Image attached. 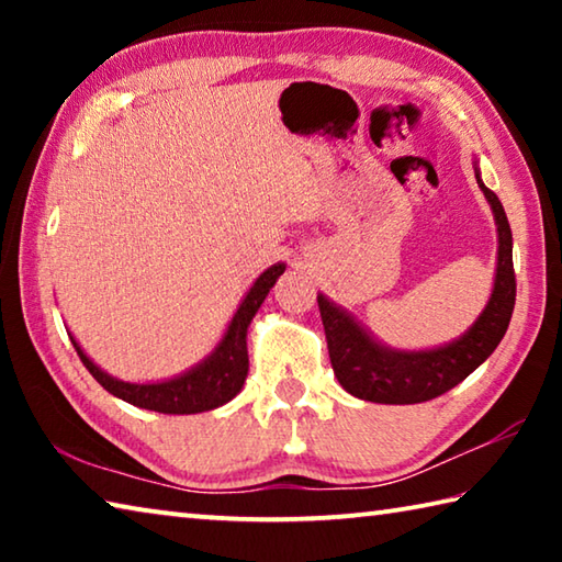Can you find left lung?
<instances>
[{
    "label": "left lung",
    "instance_id": "1",
    "mask_svg": "<svg viewBox=\"0 0 562 562\" xmlns=\"http://www.w3.org/2000/svg\"><path fill=\"white\" fill-rule=\"evenodd\" d=\"M498 233L496 278L486 307L461 337L431 349H394L379 341L349 310L339 307L327 294H317L325 325L331 369L351 396L374 404H422L441 396L486 361L501 345L516 304V272H513V235L498 195L481 180Z\"/></svg>",
    "mask_w": 562,
    "mask_h": 562
}]
</instances>
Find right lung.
Instances as JSON below:
<instances>
[{"label":"right lung","instance_id":"right-lung-1","mask_svg":"<svg viewBox=\"0 0 562 562\" xmlns=\"http://www.w3.org/2000/svg\"><path fill=\"white\" fill-rule=\"evenodd\" d=\"M284 272V262H274L265 270L258 280L252 282V288L247 290L243 302L237 304L233 319L227 322V329L223 339L217 341L215 349L205 359L198 361L195 367L186 369L164 382H123V379L111 376L103 372L99 364H93V359L81 349L79 341L71 335V345L76 355L81 357L83 367L89 369L91 376L106 389L109 394L123 398L138 408H148V412L158 414H201L211 412L231 402L245 384L247 376V327H250L252 317L258 315L260 304L268 297L272 284L278 282L280 274Z\"/></svg>","mask_w":562,"mask_h":562}]
</instances>
